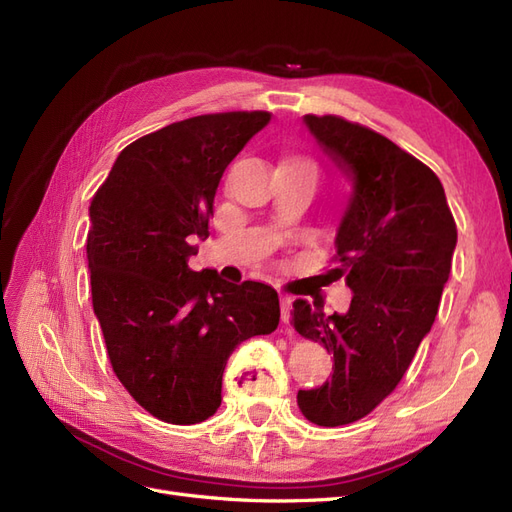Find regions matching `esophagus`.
Returning <instances> with one entry per match:
<instances>
[{"instance_id": "esophagus-1", "label": "esophagus", "mask_w": 512, "mask_h": 512, "mask_svg": "<svg viewBox=\"0 0 512 512\" xmlns=\"http://www.w3.org/2000/svg\"><path fill=\"white\" fill-rule=\"evenodd\" d=\"M280 309H282V322L288 324L290 309H292V299L288 297V294H280Z\"/></svg>"}]
</instances>
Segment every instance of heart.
I'll list each match as a JSON object with an SVG mask.
<instances>
[{"instance_id":"1","label":"heart","mask_w":512,"mask_h":512,"mask_svg":"<svg viewBox=\"0 0 512 512\" xmlns=\"http://www.w3.org/2000/svg\"><path fill=\"white\" fill-rule=\"evenodd\" d=\"M294 160H297V162H305V160H299V158H294ZM305 164H309V162H305Z\"/></svg>"}]
</instances>
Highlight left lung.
Returning a JSON list of instances; mask_svg holds the SVG:
<instances>
[{
    "mask_svg": "<svg viewBox=\"0 0 512 512\" xmlns=\"http://www.w3.org/2000/svg\"><path fill=\"white\" fill-rule=\"evenodd\" d=\"M324 153L352 181L329 282L354 292L346 314L292 303V327L333 354V376L299 391L307 421L339 427L367 416L404 378L438 314L457 224L436 173L389 138L337 115H305ZM328 277V275H327Z\"/></svg>",
    "mask_w": 512,
    "mask_h": 512,
    "instance_id": "8db88e82",
    "label": "left lung"
}]
</instances>
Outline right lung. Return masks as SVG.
I'll return each instance as SVG.
<instances>
[{
	"label": "right lung",
	"mask_w": 512,
	"mask_h": 512,
	"mask_svg": "<svg viewBox=\"0 0 512 512\" xmlns=\"http://www.w3.org/2000/svg\"><path fill=\"white\" fill-rule=\"evenodd\" d=\"M267 111L183 119L119 153L91 198V301L115 376L164 423H203L222 404L228 356L280 324L277 292L192 271L209 237L226 166L267 126Z\"/></svg>",
	"instance_id": "1"
}]
</instances>
